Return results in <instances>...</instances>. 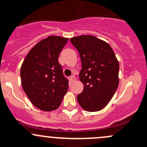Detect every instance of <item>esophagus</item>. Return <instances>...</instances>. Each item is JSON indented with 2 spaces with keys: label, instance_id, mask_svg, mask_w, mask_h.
Instances as JSON below:
<instances>
[{
  "label": "esophagus",
  "instance_id": "obj_1",
  "mask_svg": "<svg viewBox=\"0 0 147 147\" xmlns=\"http://www.w3.org/2000/svg\"><path fill=\"white\" fill-rule=\"evenodd\" d=\"M70 81L72 82H75L76 81V78H75V77L74 76V75H72V76L70 77Z\"/></svg>",
  "mask_w": 147,
  "mask_h": 147
}]
</instances>
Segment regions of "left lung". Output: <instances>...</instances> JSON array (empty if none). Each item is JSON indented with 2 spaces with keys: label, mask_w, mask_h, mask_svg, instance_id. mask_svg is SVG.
Instances as JSON below:
<instances>
[{
  "label": "left lung",
  "mask_w": 147,
  "mask_h": 147,
  "mask_svg": "<svg viewBox=\"0 0 147 147\" xmlns=\"http://www.w3.org/2000/svg\"><path fill=\"white\" fill-rule=\"evenodd\" d=\"M82 63L80 80L84 90L77 96L79 104L89 112L103 109L118 86L119 63L109 44L91 35L70 38Z\"/></svg>",
  "instance_id": "1"
}]
</instances>
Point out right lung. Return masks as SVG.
I'll return each instance as SVG.
<instances>
[{
	"instance_id": "add662e5",
	"label": "right lung",
	"mask_w": 147,
	"mask_h": 147,
	"mask_svg": "<svg viewBox=\"0 0 147 147\" xmlns=\"http://www.w3.org/2000/svg\"><path fill=\"white\" fill-rule=\"evenodd\" d=\"M68 38L50 36L30 50L22 65V88L34 106L44 111L58 109L69 86L58 56Z\"/></svg>"
}]
</instances>
